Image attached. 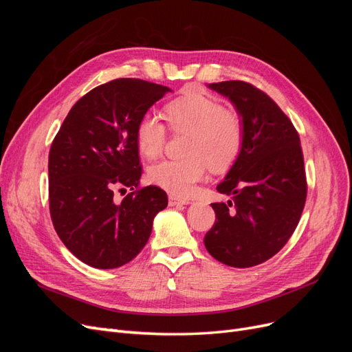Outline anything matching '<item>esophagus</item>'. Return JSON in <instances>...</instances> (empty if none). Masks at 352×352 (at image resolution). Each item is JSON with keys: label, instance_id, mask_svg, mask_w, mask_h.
Segmentation results:
<instances>
[{"label": "esophagus", "instance_id": "34e87169", "mask_svg": "<svg viewBox=\"0 0 352 352\" xmlns=\"http://www.w3.org/2000/svg\"><path fill=\"white\" fill-rule=\"evenodd\" d=\"M189 199H186V198H179V197H176V195H168V204L170 206H186V204H189Z\"/></svg>", "mask_w": 352, "mask_h": 352}]
</instances>
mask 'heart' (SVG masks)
Listing matches in <instances>:
<instances>
[{
	"label": "heart",
	"mask_w": 352,
	"mask_h": 352,
	"mask_svg": "<svg viewBox=\"0 0 352 352\" xmlns=\"http://www.w3.org/2000/svg\"><path fill=\"white\" fill-rule=\"evenodd\" d=\"M170 131L184 133L186 157L163 160L148 168V180L179 197H188L206 176L208 166L212 170L229 167L238 158L245 138L242 116L223 107L211 95L188 91L167 102L164 109ZM167 129L155 113H144L135 126L138 151L145 158H157L163 153Z\"/></svg>",
	"instance_id": "1"
}]
</instances>
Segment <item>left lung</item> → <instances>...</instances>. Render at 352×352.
<instances>
[{
    "instance_id": "8db88e82",
    "label": "left lung",
    "mask_w": 352,
    "mask_h": 352,
    "mask_svg": "<svg viewBox=\"0 0 352 352\" xmlns=\"http://www.w3.org/2000/svg\"><path fill=\"white\" fill-rule=\"evenodd\" d=\"M236 105L245 124L242 150L211 204L216 221L204 245L217 261L247 269L270 260L289 241L307 199L300 135L267 94L243 80L211 83Z\"/></svg>"
}]
</instances>
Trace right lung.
Returning <instances> with one entry per match:
<instances>
[{
    "label": "right lung",
    "mask_w": 352,
    "mask_h": 352,
    "mask_svg": "<svg viewBox=\"0 0 352 352\" xmlns=\"http://www.w3.org/2000/svg\"><path fill=\"white\" fill-rule=\"evenodd\" d=\"M170 89L141 79H114L73 105L48 157L52 225L74 257L95 269L133 260L150 239L153 220L167 207L158 186H141L135 126ZM129 187L120 203L113 189Z\"/></svg>",
    "instance_id": "1"
}]
</instances>
